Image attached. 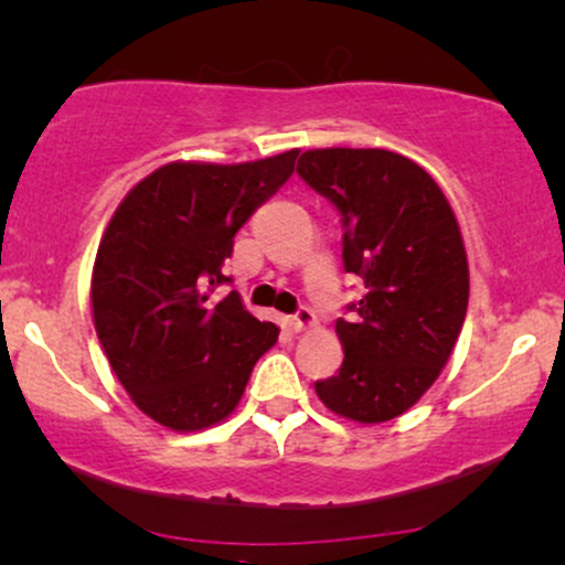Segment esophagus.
I'll return each mask as SVG.
<instances>
[{
    "label": "esophagus",
    "mask_w": 565,
    "mask_h": 565,
    "mask_svg": "<svg viewBox=\"0 0 565 565\" xmlns=\"http://www.w3.org/2000/svg\"><path fill=\"white\" fill-rule=\"evenodd\" d=\"M318 326V321H316V312H312L310 308H300L295 312V316L289 318V329L291 331H297V334H300V331H310V329H316Z\"/></svg>",
    "instance_id": "1"
}]
</instances>
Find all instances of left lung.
Masks as SVG:
<instances>
[{
    "label": "left lung",
    "instance_id": "1",
    "mask_svg": "<svg viewBox=\"0 0 565 565\" xmlns=\"http://www.w3.org/2000/svg\"><path fill=\"white\" fill-rule=\"evenodd\" d=\"M297 173L342 213L344 268L365 284L337 321L342 369L316 392L337 416L384 424L437 382L463 329L460 226L437 181L390 149H308Z\"/></svg>",
    "mask_w": 565,
    "mask_h": 565
}]
</instances>
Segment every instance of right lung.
<instances>
[{"instance_id":"right-lung-1","label":"right lung","mask_w":565,"mask_h":565,"mask_svg":"<svg viewBox=\"0 0 565 565\" xmlns=\"http://www.w3.org/2000/svg\"><path fill=\"white\" fill-rule=\"evenodd\" d=\"M300 149L255 162H168L141 179L102 234L92 270L94 329L145 416L173 431L221 424L255 363L276 344L223 263L247 217L295 173Z\"/></svg>"}]
</instances>
